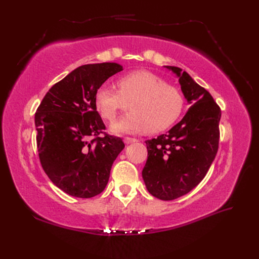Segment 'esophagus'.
Here are the masks:
<instances>
[{"label":"esophagus","instance_id":"obj_1","mask_svg":"<svg viewBox=\"0 0 259 259\" xmlns=\"http://www.w3.org/2000/svg\"><path fill=\"white\" fill-rule=\"evenodd\" d=\"M136 142H138V139H136V138H133V137H125L124 138V143L127 144V145L133 144V143H136Z\"/></svg>","mask_w":259,"mask_h":259}]
</instances>
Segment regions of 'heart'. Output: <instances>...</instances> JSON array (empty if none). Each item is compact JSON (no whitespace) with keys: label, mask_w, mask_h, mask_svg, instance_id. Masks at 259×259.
Segmentation results:
<instances>
[{"label":"heart","mask_w":259,"mask_h":259,"mask_svg":"<svg viewBox=\"0 0 259 259\" xmlns=\"http://www.w3.org/2000/svg\"><path fill=\"white\" fill-rule=\"evenodd\" d=\"M119 90L103 85L97 90L95 104L100 114L113 120L120 111L130 107L132 111L111 125L115 134H133L144 131L161 132L170 126L184 108V98L174 86L147 70L122 76Z\"/></svg>","instance_id":"heart-1"}]
</instances>
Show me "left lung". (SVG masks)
<instances>
[{
  "mask_svg": "<svg viewBox=\"0 0 259 259\" xmlns=\"http://www.w3.org/2000/svg\"><path fill=\"white\" fill-rule=\"evenodd\" d=\"M164 68L178 77L190 108L165 134L146 140L143 179L153 197L168 201L190 192L205 177L218 150L222 111L210 94L186 71Z\"/></svg>",
  "mask_w": 259,
  "mask_h": 259,
  "instance_id": "8db88e82",
  "label": "left lung"
}]
</instances>
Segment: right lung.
Here are the masks:
<instances>
[{
	"mask_svg": "<svg viewBox=\"0 0 259 259\" xmlns=\"http://www.w3.org/2000/svg\"><path fill=\"white\" fill-rule=\"evenodd\" d=\"M122 70L116 62L76 68L52 86L36 110L42 167L55 186L72 197L89 199L103 192L125 147L119 137H98L106 127L95 104L97 90Z\"/></svg>",
	"mask_w": 259,
	"mask_h": 259,
	"instance_id": "1",
	"label": "right lung"
}]
</instances>
